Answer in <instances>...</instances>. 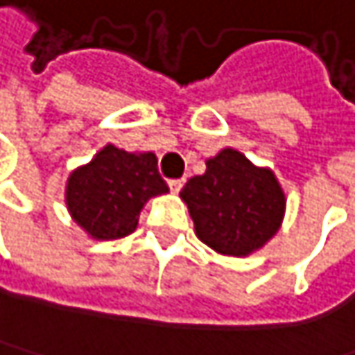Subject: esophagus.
Instances as JSON below:
<instances>
[{
  "mask_svg": "<svg viewBox=\"0 0 355 355\" xmlns=\"http://www.w3.org/2000/svg\"><path fill=\"white\" fill-rule=\"evenodd\" d=\"M183 185H185V181H183V179H174V181H170V183H168V187H170V191H172V193H179V191L183 189Z\"/></svg>",
  "mask_w": 355,
  "mask_h": 355,
  "instance_id": "34e87169",
  "label": "esophagus"
}]
</instances>
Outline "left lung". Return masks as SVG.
Listing matches in <instances>:
<instances>
[{
	"label": "left lung",
	"mask_w": 355,
	"mask_h": 355,
	"mask_svg": "<svg viewBox=\"0 0 355 355\" xmlns=\"http://www.w3.org/2000/svg\"><path fill=\"white\" fill-rule=\"evenodd\" d=\"M196 235L225 256H250L281 229L285 193L268 168L254 166L241 151L225 147L206 162V172L181 191Z\"/></svg>",
	"instance_id": "1"
}]
</instances>
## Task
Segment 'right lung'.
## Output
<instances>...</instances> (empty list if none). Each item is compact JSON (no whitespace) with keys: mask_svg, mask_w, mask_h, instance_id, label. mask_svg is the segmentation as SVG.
Instances as JSON below:
<instances>
[{"mask_svg":"<svg viewBox=\"0 0 355 355\" xmlns=\"http://www.w3.org/2000/svg\"><path fill=\"white\" fill-rule=\"evenodd\" d=\"M162 193H168V185L157 172L155 153L105 145L89 164L70 172L66 206L87 235L110 241L130 235L147 200Z\"/></svg>","mask_w":355,"mask_h":355,"instance_id":"1","label":"right lung"}]
</instances>
